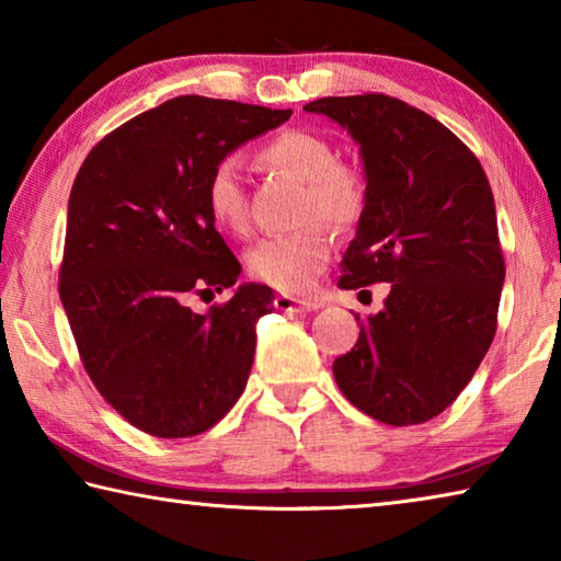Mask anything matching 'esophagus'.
I'll return each mask as SVG.
<instances>
[{
	"label": "esophagus",
	"instance_id": "34e87169",
	"mask_svg": "<svg viewBox=\"0 0 561 561\" xmlns=\"http://www.w3.org/2000/svg\"><path fill=\"white\" fill-rule=\"evenodd\" d=\"M274 307L279 311H317L324 307V301L317 299V297H291V294H279L277 299H274Z\"/></svg>",
	"mask_w": 561,
	"mask_h": 561
}]
</instances>
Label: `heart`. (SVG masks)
<instances>
[{
    "mask_svg": "<svg viewBox=\"0 0 561 561\" xmlns=\"http://www.w3.org/2000/svg\"><path fill=\"white\" fill-rule=\"evenodd\" d=\"M262 160L301 180V217L309 220L291 234H272L254 247L247 257L252 277L270 287L304 294L314 287L319 274L334 252L331 225L348 227L358 222L366 207V180L358 168L339 163L336 148L324 136L309 130H284L262 150ZM205 205L220 230L242 234L250 222L240 160L227 156L217 160L205 183Z\"/></svg>",
    "mask_w": 561,
    "mask_h": 561,
    "instance_id": "heart-1",
    "label": "heart"
}]
</instances>
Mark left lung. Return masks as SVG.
<instances>
[{"label": "left lung", "instance_id": "8db88e82", "mask_svg": "<svg viewBox=\"0 0 561 561\" xmlns=\"http://www.w3.org/2000/svg\"><path fill=\"white\" fill-rule=\"evenodd\" d=\"M304 111L348 130L364 160L366 207L339 287L391 284L334 378L376 421L425 423L460 396L495 339L505 260L488 175L443 123L383 93Z\"/></svg>", "mask_w": 561, "mask_h": 561}]
</instances>
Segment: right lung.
I'll use <instances>...</instances> for the list:
<instances>
[{"label":"right lung","mask_w":561,"mask_h":561,"mask_svg":"<svg viewBox=\"0 0 561 561\" xmlns=\"http://www.w3.org/2000/svg\"><path fill=\"white\" fill-rule=\"evenodd\" d=\"M289 116L170 99L108 133L73 180L59 297L93 386L148 435H201L244 391L254 324L274 294L250 282L205 314L187 307L242 272L207 213L205 183L217 160Z\"/></svg>","instance_id":"add662e5"}]
</instances>
